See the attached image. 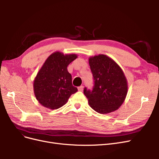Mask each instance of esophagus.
Masks as SVG:
<instances>
[{"mask_svg": "<svg viewBox=\"0 0 159 159\" xmlns=\"http://www.w3.org/2000/svg\"><path fill=\"white\" fill-rule=\"evenodd\" d=\"M78 91H82L84 90V86L83 85H81V86H80V87L78 88Z\"/></svg>", "mask_w": 159, "mask_h": 159, "instance_id": "obj_1", "label": "esophagus"}]
</instances>
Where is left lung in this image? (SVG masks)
<instances>
[{"mask_svg":"<svg viewBox=\"0 0 159 159\" xmlns=\"http://www.w3.org/2000/svg\"><path fill=\"white\" fill-rule=\"evenodd\" d=\"M89 64L93 78L92 90L84 89L90 107L99 113L118 109L127 93V82L121 68L112 59L100 54L91 57Z\"/></svg>","mask_w":159,"mask_h":159,"instance_id":"left-lung-1","label":"left lung"}]
</instances>
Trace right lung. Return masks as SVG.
Returning a JSON list of instances; mask_svg holds the SVG:
<instances>
[{
    "mask_svg": "<svg viewBox=\"0 0 159 159\" xmlns=\"http://www.w3.org/2000/svg\"><path fill=\"white\" fill-rule=\"evenodd\" d=\"M77 58L75 54L64 55L56 52L44 62L34 81L36 99L43 106L57 109L65 105L78 89L72 85L67 67Z\"/></svg>",
    "mask_w": 159,
    "mask_h": 159,
    "instance_id": "add662e5",
    "label": "right lung"
}]
</instances>
